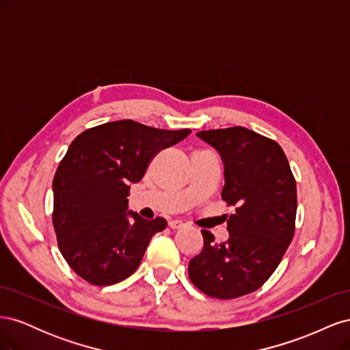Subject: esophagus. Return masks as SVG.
Returning a JSON list of instances; mask_svg holds the SVG:
<instances>
[{
    "label": "esophagus",
    "instance_id": "34e87169",
    "mask_svg": "<svg viewBox=\"0 0 350 350\" xmlns=\"http://www.w3.org/2000/svg\"><path fill=\"white\" fill-rule=\"evenodd\" d=\"M184 226H185V224L181 220H171V221H169V228H171V229H181Z\"/></svg>",
    "mask_w": 350,
    "mask_h": 350
}]
</instances>
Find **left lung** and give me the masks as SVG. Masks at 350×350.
<instances>
[{
    "label": "left lung",
    "mask_w": 350,
    "mask_h": 350,
    "mask_svg": "<svg viewBox=\"0 0 350 350\" xmlns=\"http://www.w3.org/2000/svg\"><path fill=\"white\" fill-rule=\"evenodd\" d=\"M215 147L225 167L221 198L237 206L229 238L215 242L201 230L204 248L188 264L197 288L219 299L257 291L278 269L295 232L296 183L282 147L243 126L197 133Z\"/></svg>",
    "instance_id": "1"
}]
</instances>
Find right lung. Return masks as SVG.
Returning <instances> with one entry per match:
<instances>
[{
	"label": "right lung",
	"mask_w": 350,
	"mask_h": 350,
	"mask_svg": "<svg viewBox=\"0 0 350 350\" xmlns=\"http://www.w3.org/2000/svg\"><path fill=\"white\" fill-rule=\"evenodd\" d=\"M189 133L122 120L93 126L72 140L52 181V221L62 257L80 278L108 286L137 270L152 237L167 221L129 210L130 185L142 181L157 152Z\"/></svg>",
	"instance_id": "1"
}]
</instances>
